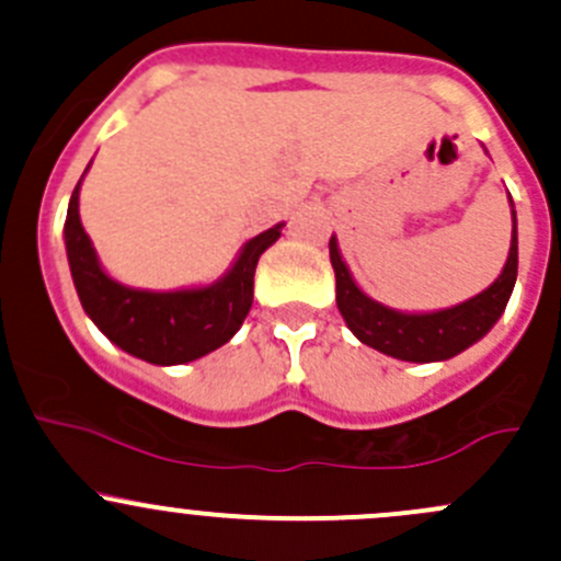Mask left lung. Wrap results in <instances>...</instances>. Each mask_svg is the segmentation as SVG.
<instances>
[{
	"instance_id": "left-lung-1",
	"label": "left lung",
	"mask_w": 561,
	"mask_h": 561,
	"mask_svg": "<svg viewBox=\"0 0 561 561\" xmlns=\"http://www.w3.org/2000/svg\"><path fill=\"white\" fill-rule=\"evenodd\" d=\"M331 265L336 271V307L342 312L350 331L369 347L380 350L390 358L415 360H445L467 350L489 333V328L505 312L507 298L518 274V239H516V211H513V241L507 263L502 268L500 279L483 290L480 296L458 304L454 309L432 314H401L382 304L371 301L350 276L336 241L331 239Z\"/></svg>"
}]
</instances>
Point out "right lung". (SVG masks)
Wrapping results in <instances>:
<instances>
[{"mask_svg": "<svg viewBox=\"0 0 561 561\" xmlns=\"http://www.w3.org/2000/svg\"><path fill=\"white\" fill-rule=\"evenodd\" d=\"M78 186L81 181L67 208L65 244L78 298L94 325L124 353L160 366L186 364L230 342L252 307L254 265L279 239L282 225L254 236L217 285L175 293L129 290L100 268L78 217Z\"/></svg>", "mask_w": 561, "mask_h": 561, "instance_id": "add662e5", "label": "right lung"}]
</instances>
